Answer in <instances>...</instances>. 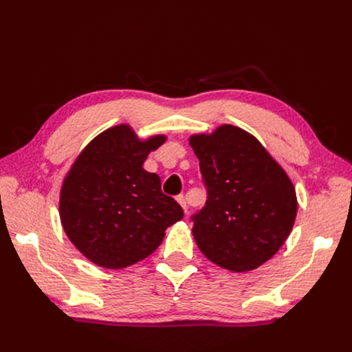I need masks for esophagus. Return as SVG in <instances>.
I'll use <instances>...</instances> for the list:
<instances>
[{
	"instance_id": "obj_1",
	"label": "esophagus",
	"mask_w": 352,
	"mask_h": 352,
	"mask_svg": "<svg viewBox=\"0 0 352 352\" xmlns=\"http://www.w3.org/2000/svg\"><path fill=\"white\" fill-rule=\"evenodd\" d=\"M176 201L179 202V204H180V207H182V208L185 210V212H186V210H188V204H186V198H185L184 195H177V197H176Z\"/></svg>"
}]
</instances>
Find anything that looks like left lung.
Instances as JSON below:
<instances>
[{
  "instance_id": "obj_1",
  "label": "left lung",
  "mask_w": 352,
  "mask_h": 352,
  "mask_svg": "<svg viewBox=\"0 0 352 352\" xmlns=\"http://www.w3.org/2000/svg\"><path fill=\"white\" fill-rule=\"evenodd\" d=\"M207 201L192 233L201 252L230 272H250L269 261L292 230L295 188L257 138L223 124L192 135Z\"/></svg>"
}]
</instances>
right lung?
Returning <instances> with one entry per match:
<instances>
[{
  "label": "right lung",
  "instance_id": "right-lung-1",
  "mask_svg": "<svg viewBox=\"0 0 352 352\" xmlns=\"http://www.w3.org/2000/svg\"><path fill=\"white\" fill-rule=\"evenodd\" d=\"M164 135L141 141L119 124L85 146L60 192L63 229L85 257L104 269H123L151 255L168 226L184 217L163 194L162 180L142 167Z\"/></svg>",
  "mask_w": 352,
  "mask_h": 352
}]
</instances>
